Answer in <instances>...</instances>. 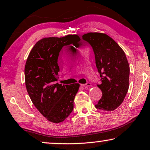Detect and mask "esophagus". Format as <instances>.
<instances>
[{"label":"esophagus","instance_id":"obj_1","mask_svg":"<svg viewBox=\"0 0 150 150\" xmlns=\"http://www.w3.org/2000/svg\"><path fill=\"white\" fill-rule=\"evenodd\" d=\"M81 86H83L84 88H89L91 86V83H90V82H87V83L85 84H81Z\"/></svg>","mask_w":150,"mask_h":150}]
</instances>
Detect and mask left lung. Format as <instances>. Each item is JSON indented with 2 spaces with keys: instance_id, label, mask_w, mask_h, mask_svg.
<instances>
[{
  "instance_id": "1",
  "label": "left lung",
  "mask_w": 150,
  "mask_h": 150,
  "mask_svg": "<svg viewBox=\"0 0 150 150\" xmlns=\"http://www.w3.org/2000/svg\"><path fill=\"white\" fill-rule=\"evenodd\" d=\"M93 50L95 62L100 77L98 87L103 95L96 109L111 111L117 109L128 92L130 67L126 54L119 45L108 35L89 33L83 35Z\"/></svg>"
}]
</instances>
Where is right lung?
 I'll list each match as a JSON object with an SVG mask.
<instances>
[{
	"instance_id": "right-lung-1",
	"label": "right lung",
	"mask_w": 150,
	"mask_h": 150,
	"mask_svg": "<svg viewBox=\"0 0 150 150\" xmlns=\"http://www.w3.org/2000/svg\"><path fill=\"white\" fill-rule=\"evenodd\" d=\"M77 35L44 38L33 47L24 69L28 95L39 112L54 123L63 122L73 109V101L79 84L58 83L59 53L64 46H77Z\"/></svg>"
}]
</instances>
